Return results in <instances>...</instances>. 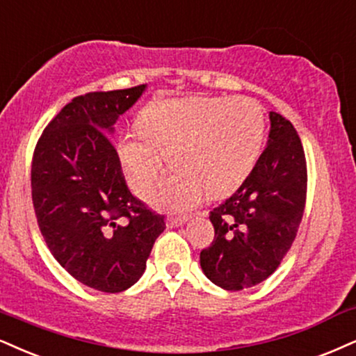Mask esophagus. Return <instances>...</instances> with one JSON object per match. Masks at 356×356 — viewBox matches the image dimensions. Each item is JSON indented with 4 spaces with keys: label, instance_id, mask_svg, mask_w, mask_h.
<instances>
[{
    "label": "esophagus",
    "instance_id": "obj_1",
    "mask_svg": "<svg viewBox=\"0 0 356 356\" xmlns=\"http://www.w3.org/2000/svg\"><path fill=\"white\" fill-rule=\"evenodd\" d=\"M188 221V218H168L166 219V226L168 227H178L183 226Z\"/></svg>",
    "mask_w": 356,
    "mask_h": 356
}]
</instances>
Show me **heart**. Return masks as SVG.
Instances as JSON below:
<instances>
[{
  "instance_id": "obj_1",
  "label": "heart",
  "mask_w": 356,
  "mask_h": 356,
  "mask_svg": "<svg viewBox=\"0 0 356 356\" xmlns=\"http://www.w3.org/2000/svg\"><path fill=\"white\" fill-rule=\"evenodd\" d=\"M140 135H124L117 152L131 188L150 195L165 173V158L177 173L153 203L188 211L208 191L231 195L251 175L266 135L264 111L248 97L158 99L138 113Z\"/></svg>"
}]
</instances>
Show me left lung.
Listing matches in <instances>:
<instances>
[{"label": "left lung", "mask_w": 356, "mask_h": 356, "mask_svg": "<svg viewBox=\"0 0 356 356\" xmlns=\"http://www.w3.org/2000/svg\"><path fill=\"white\" fill-rule=\"evenodd\" d=\"M266 150L238 191L209 213L214 239L200 254L204 275L226 291L266 280L299 231L307 198V161L287 118L270 112Z\"/></svg>", "instance_id": "obj_1"}]
</instances>
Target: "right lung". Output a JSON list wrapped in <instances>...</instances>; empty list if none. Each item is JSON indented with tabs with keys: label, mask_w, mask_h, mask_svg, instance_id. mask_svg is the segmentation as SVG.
Masks as SVG:
<instances>
[{
	"label": "right lung",
	"mask_w": 356,
	"mask_h": 356,
	"mask_svg": "<svg viewBox=\"0 0 356 356\" xmlns=\"http://www.w3.org/2000/svg\"><path fill=\"white\" fill-rule=\"evenodd\" d=\"M145 87L74 97L34 148L31 195L42 238L74 279L100 292L137 282L166 227L130 193L108 137Z\"/></svg>",
	"instance_id": "1"
}]
</instances>
